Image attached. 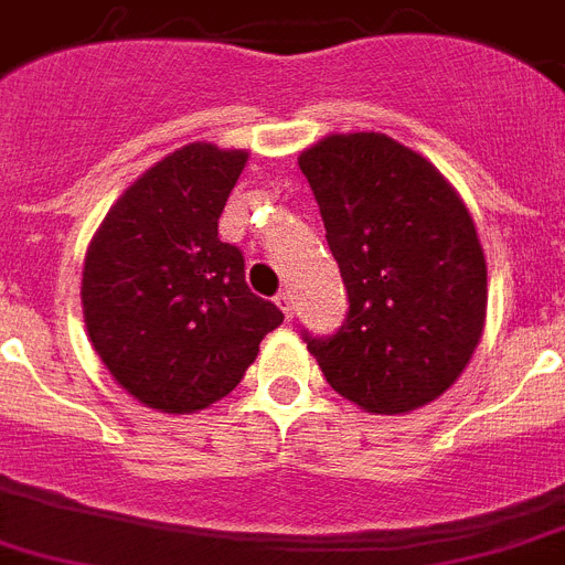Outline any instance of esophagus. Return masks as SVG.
<instances>
[{"label": "esophagus", "mask_w": 565, "mask_h": 565, "mask_svg": "<svg viewBox=\"0 0 565 565\" xmlns=\"http://www.w3.org/2000/svg\"><path fill=\"white\" fill-rule=\"evenodd\" d=\"M277 306H279V311L286 315V320H291V317H294L291 291H279V294H277Z\"/></svg>", "instance_id": "1"}]
</instances>
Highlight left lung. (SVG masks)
Segmentation results:
<instances>
[{
	"label": "left lung",
	"mask_w": 565,
	"mask_h": 565,
	"mask_svg": "<svg viewBox=\"0 0 565 565\" xmlns=\"http://www.w3.org/2000/svg\"><path fill=\"white\" fill-rule=\"evenodd\" d=\"M349 294L347 323L309 352L334 393L375 416L439 398L477 352L488 265L468 204L384 132L326 135L297 158Z\"/></svg>",
	"instance_id": "1"
}]
</instances>
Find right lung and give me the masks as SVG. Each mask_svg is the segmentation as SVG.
<instances>
[{
	"mask_svg": "<svg viewBox=\"0 0 565 565\" xmlns=\"http://www.w3.org/2000/svg\"><path fill=\"white\" fill-rule=\"evenodd\" d=\"M245 164V149H175L120 193L88 242V340L115 384L158 413L190 416L225 398L282 323L245 282L242 250L218 239Z\"/></svg>",
	"mask_w": 565,
	"mask_h": 565,
	"instance_id": "obj_1",
	"label": "right lung"
}]
</instances>
